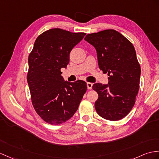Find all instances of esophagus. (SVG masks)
<instances>
[{
  "label": "esophagus",
  "mask_w": 159,
  "mask_h": 159,
  "mask_svg": "<svg viewBox=\"0 0 159 159\" xmlns=\"http://www.w3.org/2000/svg\"><path fill=\"white\" fill-rule=\"evenodd\" d=\"M87 86L88 89H91L92 87H93V83H87Z\"/></svg>",
  "instance_id": "1"
}]
</instances>
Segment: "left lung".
<instances>
[{"instance_id":"obj_1","label":"left lung","mask_w":159,"mask_h":159,"mask_svg":"<svg viewBox=\"0 0 159 159\" xmlns=\"http://www.w3.org/2000/svg\"><path fill=\"white\" fill-rule=\"evenodd\" d=\"M84 40L95 48L99 68L109 76L108 84L93 85L98 94L96 112L106 120L123 119L134 107L139 89L141 68L135 48L112 29L88 34Z\"/></svg>"}]
</instances>
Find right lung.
<instances>
[{
	"label": "right lung",
	"mask_w": 159,
	"mask_h": 159,
	"mask_svg": "<svg viewBox=\"0 0 159 159\" xmlns=\"http://www.w3.org/2000/svg\"><path fill=\"white\" fill-rule=\"evenodd\" d=\"M86 35L60 28L40 34L28 57L27 80L32 105L46 123L60 125L76 112L87 91V83L64 81L61 69L66 68L70 53Z\"/></svg>",
	"instance_id": "right-lung-1"
}]
</instances>
